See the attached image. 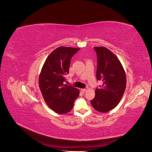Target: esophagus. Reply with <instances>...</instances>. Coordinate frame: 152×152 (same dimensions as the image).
Wrapping results in <instances>:
<instances>
[{"label":"esophagus","mask_w":152,"mask_h":152,"mask_svg":"<svg viewBox=\"0 0 152 152\" xmlns=\"http://www.w3.org/2000/svg\"><path fill=\"white\" fill-rule=\"evenodd\" d=\"M86 91H87L86 89H80L81 93H85L86 92Z\"/></svg>","instance_id":"obj_1"}]
</instances>
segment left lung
<instances>
[{
  "mask_svg": "<svg viewBox=\"0 0 152 152\" xmlns=\"http://www.w3.org/2000/svg\"><path fill=\"white\" fill-rule=\"evenodd\" d=\"M94 49L98 57L96 77L103 84L96 89L91 103L98 112L106 113L120 102L126 90V76L120 60L111 50L103 46Z\"/></svg>",
  "mask_w": 152,
  "mask_h": 152,
  "instance_id": "1",
  "label": "left lung"
}]
</instances>
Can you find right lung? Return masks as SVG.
Segmentation results:
<instances>
[{
    "label": "right lung",
    "mask_w": 152,
    "mask_h": 152,
    "mask_svg": "<svg viewBox=\"0 0 152 152\" xmlns=\"http://www.w3.org/2000/svg\"><path fill=\"white\" fill-rule=\"evenodd\" d=\"M80 48L59 47L51 52L44 63L39 78V85L48 107L59 114L68 113L73 108L79 91L64 84L69 73L72 57Z\"/></svg>",
    "instance_id": "obj_1"
}]
</instances>
